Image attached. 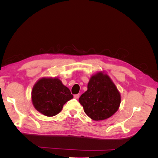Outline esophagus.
Wrapping results in <instances>:
<instances>
[{"label":"esophagus","mask_w":158,"mask_h":158,"mask_svg":"<svg viewBox=\"0 0 158 158\" xmlns=\"http://www.w3.org/2000/svg\"><path fill=\"white\" fill-rule=\"evenodd\" d=\"M79 97H80V94H75V95H74V98L75 99H78Z\"/></svg>","instance_id":"esophagus-1"}]
</instances>
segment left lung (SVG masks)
Masks as SVG:
<instances>
[{
    "label": "left lung",
    "instance_id": "left-lung-1",
    "mask_svg": "<svg viewBox=\"0 0 158 158\" xmlns=\"http://www.w3.org/2000/svg\"><path fill=\"white\" fill-rule=\"evenodd\" d=\"M79 102L89 118L102 121L117 111L121 95L109 76L99 72L89 79L88 90L80 97Z\"/></svg>",
    "mask_w": 158,
    "mask_h": 158
}]
</instances>
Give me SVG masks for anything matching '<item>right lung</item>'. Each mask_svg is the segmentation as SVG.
<instances>
[{
  "label": "right lung",
  "mask_w": 158,
  "mask_h": 158,
  "mask_svg": "<svg viewBox=\"0 0 158 158\" xmlns=\"http://www.w3.org/2000/svg\"><path fill=\"white\" fill-rule=\"evenodd\" d=\"M73 98L70 89L57 78H42L33 87L31 100L37 111L47 117L61 111L64 105Z\"/></svg>",
  "instance_id": "1"
}]
</instances>
